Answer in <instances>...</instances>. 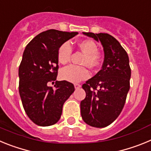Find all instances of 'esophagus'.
Returning a JSON list of instances; mask_svg holds the SVG:
<instances>
[{"label": "esophagus", "instance_id": "esophagus-1", "mask_svg": "<svg viewBox=\"0 0 151 151\" xmlns=\"http://www.w3.org/2000/svg\"><path fill=\"white\" fill-rule=\"evenodd\" d=\"M74 86H75V88L76 89H78V88H79L82 87V85H79V84H77V83L74 84Z\"/></svg>", "mask_w": 151, "mask_h": 151}]
</instances>
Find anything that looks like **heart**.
Here are the masks:
<instances>
[{
  "mask_svg": "<svg viewBox=\"0 0 151 151\" xmlns=\"http://www.w3.org/2000/svg\"><path fill=\"white\" fill-rule=\"evenodd\" d=\"M78 47L82 50L85 57L83 63L90 67H95L100 62V54L97 51V45L91 40H83L78 43ZM72 47L69 42H65L60 47L57 52V59L60 63L65 64L70 60ZM61 78L68 82L76 83L85 80L90 76V72L86 67L70 65L62 69Z\"/></svg>",
  "mask_w": 151,
  "mask_h": 151,
  "instance_id": "1",
  "label": "heart"
}]
</instances>
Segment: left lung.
Masks as SVG:
<instances>
[{"label": "left lung", "instance_id": "left-lung-1", "mask_svg": "<svg viewBox=\"0 0 151 151\" xmlns=\"http://www.w3.org/2000/svg\"><path fill=\"white\" fill-rule=\"evenodd\" d=\"M101 42L104 60L102 69L82 85L86 97L81 101V115L92 127L110 125L122 112L130 88L131 69L127 53L114 37L106 33L82 32Z\"/></svg>", "mask_w": 151, "mask_h": 151}]
</instances>
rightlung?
<instances>
[{
	"instance_id": "1",
	"label": "right lung",
	"mask_w": 151,
	"mask_h": 151,
	"mask_svg": "<svg viewBox=\"0 0 151 151\" xmlns=\"http://www.w3.org/2000/svg\"><path fill=\"white\" fill-rule=\"evenodd\" d=\"M76 35L50 29L36 35L25 48L19 67V91L24 110L36 125L57 123L63 104L74 92L73 84L65 80L56 81L54 88L48 84L57 79L60 47Z\"/></svg>"
}]
</instances>
